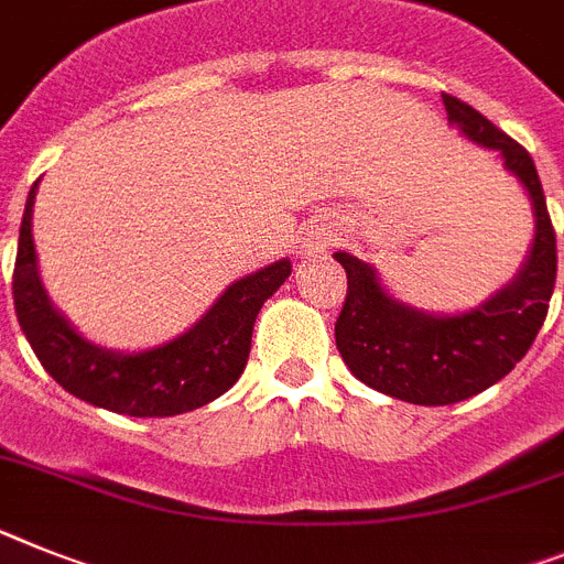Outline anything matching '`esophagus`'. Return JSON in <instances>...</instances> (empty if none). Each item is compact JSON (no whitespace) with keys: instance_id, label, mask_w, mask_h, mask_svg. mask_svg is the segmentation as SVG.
<instances>
[{"instance_id":"1","label":"esophagus","mask_w":564,"mask_h":564,"mask_svg":"<svg viewBox=\"0 0 564 564\" xmlns=\"http://www.w3.org/2000/svg\"><path fill=\"white\" fill-rule=\"evenodd\" d=\"M328 242H330L328 230H325V228H314V230H311V236H307V242L302 245V250H305L307 257H311V253H319V250L328 248Z\"/></svg>"}]
</instances>
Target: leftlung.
<instances>
[{
    "mask_svg": "<svg viewBox=\"0 0 564 564\" xmlns=\"http://www.w3.org/2000/svg\"><path fill=\"white\" fill-rule=\"evenodd\" d=\"M442 102L447 122L479 148L497 151L524 187L533 242L508 285L459 314H431L397 300L373 264L336 250L334 259L348 273L336 348L359 382L411 405H454L508 377L536 339L556 282V234L531 153L456 96L442 94Z\"/></svg>",
    "mask_w": 564,
    "mask_h": 564,
    "instance_id": "8db88e82",
    "label": "left lung"
}]
</instances>
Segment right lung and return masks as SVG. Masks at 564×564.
<instances>
[{
    "mask_svg": "<svg viewBox=\"0 0 564 564\" xmlns=\"http://www.w3.org/2000/svg\"><path fill=\"white\" fill-rule=\"evenodd\" d=\"M33 182L19 228L13 305L19 328L42 368L67 393L124 416H176L223 397L242 377L259 311L291 276V259H276L236 279L185 334L144 350L102 348L82 336L53 305L33 245Z\"/></svg>",
    "mask_w": 564,
    "mask_h": 564,
    "instance_id": "right-lung-1",
    "label": "right lung"
}]
</instances>
